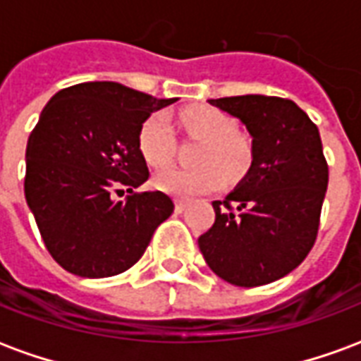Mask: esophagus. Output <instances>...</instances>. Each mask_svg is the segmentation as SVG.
Wrapping results in <instances>:
<instances>
[{
  "label": "esophagus",
  "mask_w": 361,
  "mask_h": 361,
  "mask_svg": "<svg viewBox=\"0 0 361 361\" xmlns=\"http://www.w3.org/2000/svg\"><path fill=\"white\" fill-rule=\"evenodd\" d=\"M188 209V203L185 201H176V212H183Z\"/></svg>",
  "instance_id": "34e87169"
}]
</instances>
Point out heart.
<instances>
[{
  "mask_svg": "<svg viewBox=\"0 0 361 361\" xmlns=\"http://www.w3.org/2000/svg\"><path fill=\"white\" fill-rule=\"evenodd\" d=\"M183 129L203 141L193 170L168 168L154 176L152 185L158 191L178 199H193L222 188L224 176L235 180L250 170L253 160L251 141L235 131V119L212 106H193L180 116ZM139 150L150 166H166L173 157L176 137L164 114H152L139 129Z\"/></svg>",
  "mask_w": 361,
  "mask_h": 361,
  "instance_id": "obj_1",
  "label": "heart"
}]
</instances>
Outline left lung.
Here are the masks:
<instances>
[{"instance_id":"1","label":"left lung","mask_w":361,"mask_h":361,"mask_svg":"<svg viewBox=\"0 0 361 361\" xmlns=\"http://www.w3.org/2000/svg\"><path fill=\"white\" fill-rule=\"evenodd\" d=\"M247 127L253 160L247 176L224 199L199 238L214 274L243 288L286 276L317 240L329 183L317 126L288 98L263 94L209 100Z\"/></svg>"}]
</instances>
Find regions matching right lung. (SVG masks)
Listing matches in <instances>:
<instances>
[{"mask_svg": "<svg viewBox=\"0 0 361 361\" xmlns=\"http://www.w3.org/2000/svg\"><path fill=\"white\" fill-rule=\"evenodd\" d=\"M176 100L94 81L46 104L28 137L25 197L46 250L67 272L104 279L131 269L173 212L162 191L133 189L149 180L137 141L142 121ZM119 183L130 188L126 202L111 199Z\"/></svg>", "mask_w": 361, "mask_h": 361, "instance_id": "obj_1", "label": "right lung"}]
</instances>
